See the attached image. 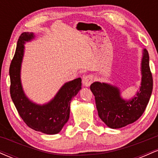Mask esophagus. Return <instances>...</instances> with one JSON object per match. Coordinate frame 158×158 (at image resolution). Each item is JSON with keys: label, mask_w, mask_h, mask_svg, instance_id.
<instances>
[{"label": "esophagus", "mask_w": 158, "mask_h": 158, "mask_svg": "<svg viewBox=\"0 0 158 158\" xmlns=\"http://www.w3.org/2000/svg\"><path fill=\"white\" fill-rule=\"evenodd\" d=\"M93 81H94L93 75H87L83 78L82 82H83V85H84V86L89 87L90 85H91V83L93 82Z\"/></svg>", "instance_id": "34e87169"}]
</instances>
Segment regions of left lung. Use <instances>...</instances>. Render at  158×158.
<instances>
[{"label":"left lung","mask_w":158,"mask_h":158,"mask_svg":"<svg viewBox=\"0 0 158 158\" xmlns=\"http://www.w3.org/2000/svg\"><path fill=\"white\" fill-rule=\"evenodd\" d=\"M140 69V86L129 99H123L120 89L115 85L99 81L90 85L99 118L109 128L117 129L135 123L146 109L152 93L153 79L149 68V56L145 48Z\"/></svg>","instance_id":"8db88e82"}]
</instances>
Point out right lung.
Listing matches in <instances>:
<instances>
[{"label":"right lung","instance_id":"obj_1","mask_svg":"<svg viewBox=\"0 0 158 158\" xmlns=\"http://www.w3.org/2000/svg\"><path fill=\"white\" fill-rule=\"evenodd\" d=\"M35 38L33 32L21 34L10 68V94L16 109L24 123L32 129L47 135L59 133L70 117L71 99L81 88V79L65 82L50 101L40 105L30 100L23 91L21 70L24 44Z\"/></svg>","mask_w":158,"mask_h":158}]
</instances>
